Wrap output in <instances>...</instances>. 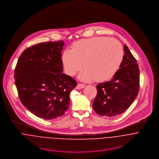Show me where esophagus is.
<instances>
[{"mask_svg":"<svg viewBox=\"0 0 159 159\" xmlns=\"http://www.w3.org/2000/svg\"><path fill=\"white\" fill-rule=\"evenodd\" d=\"M84 87H85V85L82 84H77V85L76 87V89H82V88H84Z\"/></svg>","mask_w":159,"mask_h":159,"instance_id":"esophagus-1","label":"esophagus"}]
</instances>
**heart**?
<instances>
[{"mask_svg":"<svg viewBox=\"0 0 159 159\" xmlns=\"http://www.w3.org/2000/svg\"><path fill=\"white\" fill-rule=\"evenodd\" d=\"M124 52L121 43L115 39L94 37L73 43L71 50H65L61 61L66 73L74 75L82 66L79 78L98 82L110 79L119 70Z\"/></svg>","mask_w":159,"mask_h":159,"instance_id":"obj_1","label":"heart"}]
</instances>
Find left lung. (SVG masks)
<instances>
[{
	"instance_id": "8db88e82",
	"label": "left lung",
	"mask_w": 159,
	"mask_h": 159,
	"mask_svg": "<svg viewBox=\"0 0 159 159\" xmlns=\"http://www.w3.org/2000/svg\"><path fill=\"white\" fill-rule=\"evenodd\" d=\"M123 60L110 81L99 84L93 108L101 116H115L124 113L133 103L139 93L140 70L137 60L124 45Z\"/></svg>"
}]
</instances>
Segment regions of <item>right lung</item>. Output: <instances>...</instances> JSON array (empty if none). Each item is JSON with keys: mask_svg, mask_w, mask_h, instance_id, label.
Segmentation results:
<instances>
[{"mask_svg": "<svg viewBox=\"0 0 159 159\" xmlns=\"http://www.w3.org/2000/svg\"><path fill=\"white\" fill-rule=\"evenodd\" d=\"M63 41L39 43L20 55L14 78L19 99L29 111L44 120L65 114L75 80L63 72Z\"/></svg>", "mask_w": 159, "mask_h": 159, "instance_id": "add662e5", "label": "right lung"}]
</instances>
